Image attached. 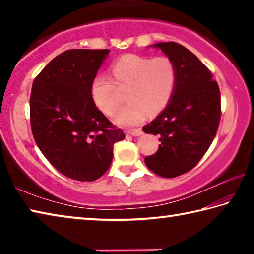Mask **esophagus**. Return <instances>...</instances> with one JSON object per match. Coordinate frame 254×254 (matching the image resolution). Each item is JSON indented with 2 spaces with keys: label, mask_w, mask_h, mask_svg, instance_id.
<instances>
[{
  "label": "esophagus",
  "mask_w": 254,
  "mask_h": 254,
  "mask_svg": "<svg viewBox=\"0 0 254 254\" xmlns=\"http://www.w3.org/2000/svg\"><path fill=\"white\" fill-rule=\"evenodd\" d=\"M127 133L130 135H133V136H140L143 134V131L141 130V128H135V130H128Z\"/></svg>",
  "instance_id": "obj_1"
}]
</instances>
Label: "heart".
Listing matches in <instances>:
<instances>
[{"label":"heart","instance_id":"1","mask_svg":"<svg viewBox=\"0 0 254 254\" xmlns=\"http://www.w3.org/2000/svg\"><path fill=\"white\" fill-rule=\"evenodd\" d=\"M112 76L119 88L126 89L127 103L114 114L120 127H134L147 113L158 114L168 104L175 92L177 68L169 57H145L128 54L112 65ZM105 75H97L91 85L93 101L100 110L112 114L119 105L118 89Z\"/></svg>","mask_w":254,"mask_h":254}]
</instances>
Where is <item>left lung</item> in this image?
<instances>
[{
	"label": "left lung",
	"mask_w": 254,
	"mask_h": 254,
	"mask_svg": "<svg viewBox=\"0 0 254 254\" xmlns=\"http://www.w3.org/2000/svg\"><path fill=\"white\" fill-rule=\"evenodd\" d=\"M150 47L175 63L177 81L165 110L142 127L160 135L161 142L144 162L160 177L174 178L194 168L212 144L221 119V94L212 72L184 46L159 42Z\"/></svg>",
	"instance_id": "left-lung-1"
}]
</instances>
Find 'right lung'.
Listing matches in <instances>:
<instances>
[{"label": "right lung", "instance_id": "obj_1", "mask_svg": "<svg viewBox=\"0 0 254 254\" xmlns=\"http://www.w3.org/2000/svg\"><path fill=\"white\" fill-rule=\"evenodd\" d=\"M109 54V49L67 50L32 84L30 123L38 148L59 173L79 182L104 175L114 143L126 137L97 109L91 94Z\"/></svg>", "mask_w": 254, "mask_h": 254}]
</instances>
